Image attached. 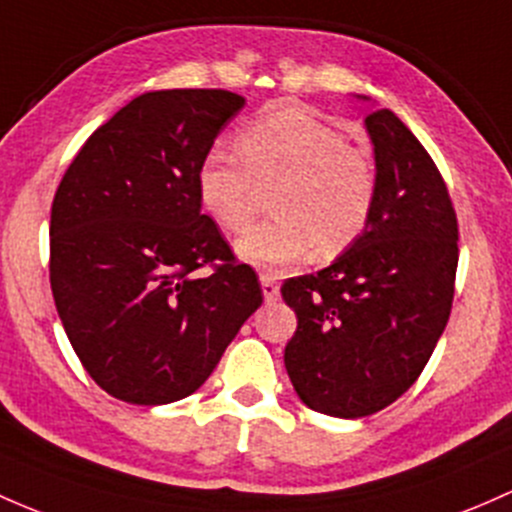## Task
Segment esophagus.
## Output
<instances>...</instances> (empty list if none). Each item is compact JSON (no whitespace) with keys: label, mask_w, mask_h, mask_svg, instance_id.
<instances>
[{"label":"esophagus","mask_w":512,"mask_h":512,"mask_svg":"<svg viewBox=\"0 0 512 512\" xmlns=\"http://www.w3.org/2000/svg\"><path fill=\"white\" fill-rule=\"evenodd\" d=\"M260 284H262V294H265V301H277L279 287H277V282H274L272 274L262 272L260 274Z\"/></svg>","instance_id":"34e87169"}]
</instances>
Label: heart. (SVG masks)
<instances>
[{"instance_id": "obj_1", "label": "heart", "mask_w": 512, "mask_h": 512, "mask_svg": "<svg viewBox=\"0 0 512 512\" xmlns=\"http://www.w3.org/2000/svg\"><path fill=\"white\" fill-rule=\"evenodd\" d=\"M240 159L203 157L196 193L228 233H242L272 191V220L238 240L250 265L284 267L311 252L328 262L348 252L373 218L378 166L365 147L297 107H274L238 134Z\"/></svg>"}]
</instances>
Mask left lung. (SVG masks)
<instances>
[{
	"label": "left lung",
	"mask_w": 512,
	"mask_h": 512,
	"mask_svg": "<svg viewBox=\"0 0 512 512\" xmlns=\"http://www.w3.org/2000/svg\"><path fill=\"white\" fill-rule=\"evenodd\" d=\"M378 203L348 252L292 277L297 314L284 365L314 412L358 419L385 410L419 378L444 333L459 265V225L437 164L390 110L365 117Z\"/></svg>",
	"instance_id": "8db88e82"
}]
</instances>
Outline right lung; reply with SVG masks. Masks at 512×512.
<instances>
[{"mask_svg": "<svg viewBox=\"0 0 512 512\" xmlns=\"http://www.w3.org/2000/svg\"><path fill=\"white\" fill-rule=\"evenodd\" d=\"M242 105L230 90L139 95L90 134L53 198L58 316L90 378L129 405L196 392L262 304L196 193L198 164Z\"/></svg>", "mask_w": 512, "mask_h": 512, "instance_id": "1", "label": "right lung"}]
</instances>
